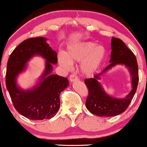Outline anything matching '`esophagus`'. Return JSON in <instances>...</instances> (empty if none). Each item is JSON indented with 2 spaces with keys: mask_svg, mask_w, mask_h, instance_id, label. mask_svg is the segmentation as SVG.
Wrapping results in <instances>:
<instances>
[{
  "mask_svg": "<svg viewBox=\"0 0 147 147\" xmlns=\"http://www.w3.org/2000/svg\"><path fill=\"white\" fill-rule=\"evenodd\" d=\"M78 80L77 75H75V74H71V75L69 76V80H70V82H73L76 80Z\"/></svg>",
  "mask_w": 147,
  "mask_h": 147,
  "instance_id": "esophagus-1",
  "label": "esophagus"
}]
</instances>
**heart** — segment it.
<instances>
[{
  "label": "heart",
  "mask_w": 147,
  "mask_h": 147,
  "mask_svg": "<svg viewBox=\"0 0 147 147\" xmlns=\"http://www.w3.org/2000/svg\"><path fill=\"white\" fill-rule=\"evenodd\" d=\"M107 54L102 45L91 41L82 42L70 45L64 55L59 56V64L68 69L70 63L81 62L80 70L85 76H91L98 70Z\"/></svg>",
  "instance_id": "b5f03b06"
}]
</instances>
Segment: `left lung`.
<instances>
[{
  "label": "left lung",
  "mask_w": 147,
  "mask_h": 147,
  "mask_svg": "<svg viewBox=\"0 0 147 147\" xmlns=\"http://www.w3.org/2000/svg\"><path fill=\"white\" fill-rule=\"evenodd\" d=\"M111 59L109 64L102 72L94 75L93 78L84 80L88 94L86 107L89 112L99 117H113L123 113L131 102L138 88L139 75L137 59L133 51L127 47L121 40L112 38ZM124 65L128 67L132 78V90L126 97L116 98L111 97L104 91L98 82L101 75L115 65Z\"/></svg>",
  "instance_id": "1"
}]
</instances>
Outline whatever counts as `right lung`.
Returning a JSON list of instances; mask_svg holds the SVG:
<instances>
[{
    "mask_svg": "<svg viewBox=\"0 0 147 147\" xmlns=\"http://www.w3.org/2000/svg\"><path fill=\"white\" fill-rule=\"evenodd\" d=\"M42 37L29 38L20 43L8 59L6 87L16 110L31 120L54 117L60 108V93L69 85L68 80L52 75V64L58 62L57 54ZM35 55L46 60L45 72L38 85L25 91L16 84V77L25 69L26 63Z\"/></svg>",
    "mask_w": 147,
    "mask_h": 147,
    "instance_id": "obj_1",
    "label": "right lung"
}]
</instances>
